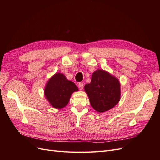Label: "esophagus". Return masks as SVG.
I'll return each mask as SVG.
<instances>
[{"mask_svg":"<svg viewBox=\"0 0 160 160\" xmlns=\"http://www.w3.org/2000/svg\"><path fill=\"white\" fill-rule=\"evenodd\" d=\"M78 87H79V88L81 89V90H82L83 89V83H78Z\"/></svg>","mask_w":160,"mask_h":160,"instance_id":"1","label":"esophagus"}]
</instances>
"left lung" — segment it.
Returning a JSON list of instances; mask_svg holds the SVG:
<instances>
[{"mask_svg": "<svg viewBox=\"0 0 160 160\" xmlns=\"http://www.w3.org/2000/svg\"><path fill=\"white\" fill-rule=\"evenodd\" d=\"M94 110L102 113L113 108L121 98L120 82L106 71L98 69L92 74L91 82L84 86Z\"/></svg>", "mask_w": 160, "mask_h": 160, "instance_id": "left-lung-1", "label": "left lung"}]
</instances>
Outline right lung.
<instances>
[{"mask_svg": "<svg viewBox=\"0 0 160 160\" xmlns=\"http://www.w3.org/2000/svg\"><path fill=\"white\" fill-rule=\"evenodd\" d=\"M78 89L74 82L67 80L63 74L58 72L47 82L44 94L53 108L62 109L68 104L73 92Z\"/></svg>", "mask_w": 160, "mask_h": 160, "instance_id": "obj_1", "label": "right lung"}]
</instances>
